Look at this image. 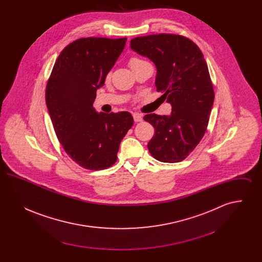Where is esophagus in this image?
<instances>
[{"label": "esophagus", "mask_w": 262, "mask_h": 262, "mask_svg": "<svg viewBox=\"0 0 262 262\" xmlns=\"http://www.w3.org/2000/svg\"><path fill=\"white\" fill-rule=\"evenodd\" d=\"M134 120L136 123H140L143 121V118L140 114H134Z\"/></svg>", "instance_id": "34e87169"}]
</instances>
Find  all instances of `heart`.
Listing matches in <instances>:
<instances>
[{"mask_svg":"<svg viewBox=\"0 0 262 262\" xmlns=\"http://www.w3.org/2000/svg\"><path fill=\"white\" fill-rule=\"evenodd\" d=\"M142 62H144V61H142V60H140V59H138V58H132V59L129 60V62H128V64H129V67L132 68L133 66H135V64H137V63Z\"/></svg>","mask_w":262,"mask_h":262,"instance_id":"1","label":"heart"}]
</instances>
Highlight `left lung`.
Masks as SVG:
<instances>
[{
	"label": "left lung",
	"mask_w": 262,
	"mask_h": 262,
	"mask_svg": "<svg viewBox=\"0 0 262 262\" xmlns=\"http://www.w3.org/2000/svg\"><path fill=\"white\" fill-rule=\"evenodd\" d=\"M130 48L157 68V91L172 105L171 116L147 114L154 126L147 147L158 161H183L198 146L209 122L214 89L199 46L179 34H153L130 40Z\"/></svg>",
	"instance_id": "obj_1"
}]
</instances>
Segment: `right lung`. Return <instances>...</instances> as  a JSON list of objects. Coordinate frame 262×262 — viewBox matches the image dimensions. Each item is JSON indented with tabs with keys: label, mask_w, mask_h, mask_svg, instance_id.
I'll use <instances>...</instances> for the list:
<instances>
[{
	"label": "right lung",
	"mask_w": 262,
	"mask_h": 262,
	"mask_svg": "<svg viewBox=\"0 0 262 262\" xmlns=\"http://www.w3.org/2000/svg\"><path fill=\"white\" fill-rule=\"evenodd\" d=\"M126 38L86 37L59 55L46 85V104L62 148L80 167L97 171L117 161L122 139L134 125L128 112L95 111L96 91L125 48Z\"/></svg>",
	"instance_id": "add662e5"
}]
</instances>
